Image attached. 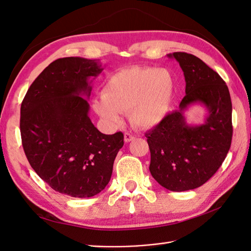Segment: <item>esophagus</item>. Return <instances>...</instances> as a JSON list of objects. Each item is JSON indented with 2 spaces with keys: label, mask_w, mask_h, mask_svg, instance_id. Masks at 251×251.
Instances as JSON below:
<instances>
[{
  "label": "esophagus",
  "mask_w": 251,
  "mask_h": 251,
  "mask_svg": "<svg viewBox=\"0 0 251 251\" xmlns=\"http://www.w3.org/2000/svg\"><path fill=\"white\" fill-rule=\"evenodd\" d=\"M124 140H125V142L133 141V140H135V136H133L132 133H130V132H125L124 133Z\"/></svg>",
  "instance_id": "obj_1"
}]
</instances>
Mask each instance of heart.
I'll return each instance as SVG.
<instances>
[{
	"mask_svg": "<svg viewBox=\"0 0 251 251\" xmlns=\"http://www.w3.org/2000/svg\"><path fill=\"white\" fill-rule=\"evenodd\" d=\"M174 93L176 79L167 68H123L104 82L102 97L95 99L94 109L110 124H119L120 112L128 111L133 125L152 128L166 119Z\"/></svg>",
	"mask_w": 251,
	"mask_h": 251,
	"instance_id": "obj_1",
	"label": "heart"
}]
</instances>
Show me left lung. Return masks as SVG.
Wrapping results in <instances>:
<instances>
[{
	"label": "left lung",
	"mask_w": 251,
	"mask_h": 251,
	"mask_svg": "<svg viewBox=\"0 0 251 251\" xmlns=\"http://www.w3.org/2000/svg\"><path fill=\"white\" fill-rule=\"evenodd\" d=\"M185 77L186 95L179 109L145 133L151 152L150 171L162 187L185 191L200 187L217 172L232 140V102L229 89L206 64L186 52H174ZM208 110L205 123L187 124L183 112L191 104Z\"/></svg>",
	"instance_id": "left-lung-1"
}]
</instances>
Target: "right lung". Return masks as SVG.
<instances>
[{"label":"right lung","instance_id":"1","mask_svg":"<svg viewBox=\"0 0 251 251\" xmlns=\"http://www.w3.org/2000/svg\"><path fill=\"white\" fill-rule=\"evenodd\" d=\"M101 64L83 57L52 62L34 80L20 113L22 147L34 171L52 189L74 198L99 194L112 176L124 135H104L89 118L91 78Z\"/></svg>","mask_w":251,"mask_h":251}]
</instances>
